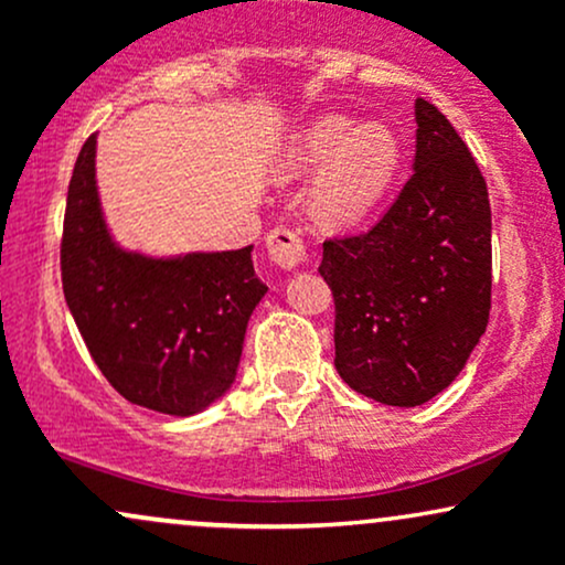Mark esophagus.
Segmentation results:
<instances>
[{"label": "esophagus", "mask_w": 565, "mask_h": 565, "mask_svg": "<svg viewBox=\"0 0 565 565\" xmlns=\"http://www.w3.org/2000/svg\"><path fill=\"white\" fill-rule=\"evenodd\" d=\"M265 246H268L270 263L281 270H295L305 260V242L297 231L274 228L265 236Z\"/></svg>", "instance_id": "34e87169"}]
</instances>
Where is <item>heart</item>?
<instances>
[{
    "instance_id": "heart-1",
    "label": "heart",
    "mask_w": 565,
    "mask_h": 565,
    "mask_svg": "<svg viewBox=\"0 0 565 565\" xmlns=\"http://www.w3.org/2000/svg\"><path fill=\"white\" fill-rule=\"evenodd\" d=\"M401 161L404 146L393 127L327 114L295 132L284 151L281 174L297 180L321 169L310 193L313 215L329 228H353L380 210Z\"/></svg>"
}]
</instances>
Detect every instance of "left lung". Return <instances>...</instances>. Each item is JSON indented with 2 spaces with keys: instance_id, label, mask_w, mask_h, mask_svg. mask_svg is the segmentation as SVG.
<instances>
[{
  "instance_id": "8db88e82",
  "label": "left lung",
  "mask_w": 565,
  "mask_h": 565,
  "mask_svg": "<svg viewBox=\"0 0 565 565\" xmlns=\"http://www.w3.org/2000/svg\"><path fill=\"white\" fill-rule=\"evenodd\" d=\"M412 178L369 233L323 244L334 366L366 398L419 406L457 380L491 310L486 180L451 121L417 97Z\"/></svg>"
}]
</instances>
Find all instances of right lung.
<instances>
[{"instance_id":"1","label":"right lung","mask_w":565,"mask_h":565,"mask_svg":"<svg viewBox=\"0 0 565 565\" xmlns=\"http://www.w3.org/2000/svg\"><path fill=\"white\" fill-rule=\"evenodd\" d=\"M97 135L82 146L63 223V295L89 355L129 404L170 417L231 391L246 323L268 287L252 246L153 257L121 246L103 215Z\"/></svg>"}]
</instances>
